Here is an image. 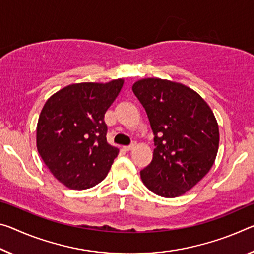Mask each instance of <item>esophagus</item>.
Wrapping results in <instances>:
<instances>
[{
    "label": "esophagus",
    "mask_w": 254,
    "mask_h": 254,
    "mask_svg": "<svg viewBox=\"0 0 254 254\" xmlns=\"http://www.w3.org/2000/svg\"><path fill=\"white\" fill-rule=\"evenodd\" d=\"M135 146H136V143L133 142V143H131L130 146H126V147H123V148H124V150H126V151H130V150H132V149H134Z\"/></svg>",
    "instance_id": "esophagus-1"
}]
</instances>
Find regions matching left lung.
<instances>
[{"instance_id":"left-lung-1","label":"left lung","mask_w":254,"mask_h":254,"mask_svg":"<svg viewBox=\"0 0 254 254\" xmlns=\"http://www.w3.org/2000/svg\"><path fill=\"white\" fill-rule=\"evenodd\" d=\"M132 90L155 135L151 163L140 172L142 182L164 198L182 195L215 163L219 128L214 113L198 92L171 80L141 79Z\"/></svg>"}]
</instances>
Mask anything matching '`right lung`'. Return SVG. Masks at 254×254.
Returning a JSON list of instances; mask_svg holds the SVG:
<instances>
[{
    "mask_svg": "<svg viewBox=\"0 0 254 254\" xmlns=\"http://www.w3.org/2000/svg\"><path fill=\"white\" fill-rule=\"evenodd\" d=\"M123 84L124 79L73 83L46 100L36 128L37 150L66 188L86 190L110 172L119 149L107 143L104 116Z\"/></svg>",
    "mask_w": 254,
    "mask_h": 254,
    "instance_id": "right-lung-1",
    "label": "right lung"
}]
</instances>
